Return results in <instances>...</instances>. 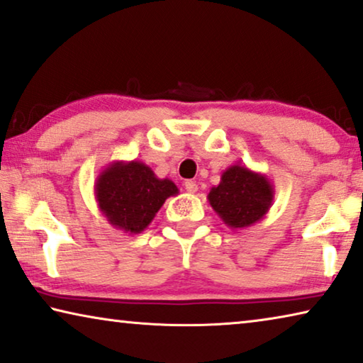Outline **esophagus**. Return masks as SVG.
<instances>
[{
    "label": "esophagus",
    "instance_id": "1",
    "mask_svg": "<svg viewBox=\"0 0 363 363\" xmlns=\"http://www.w3.org/2000/svg\"><path fill=\"white\" fill-rule=\"evenodd\" d=\"M184 187H186V191L189 194H195V192H197V189H199L197 182H195V181H186V184H184Z\"/></svg>",
    "mask_w": 363,
    "mask_h": 363
}]
</instances>
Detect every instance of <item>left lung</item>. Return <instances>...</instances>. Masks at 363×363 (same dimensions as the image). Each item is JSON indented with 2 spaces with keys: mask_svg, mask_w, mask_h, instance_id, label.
<instances>
[{
  "mask_svg": "<svg viewBox=\"0 0 363 363\" xmlns=\"http://www.w3.org/2000/svg\"><path fill=\"white\" fill-rule=\"evenodd\" d=\"M211 208L231 229H245L263 220L274 199L273 182L268 176L233 164L223 171L221 181L206 195Z\"/></svg>",
  "mask_w": 363,
  "mask_h": 363,
  "instance_id": "left-lung-1",
  "label": "left lung"
}]
</instances>
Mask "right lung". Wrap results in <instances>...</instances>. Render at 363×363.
I'll return each mask as SVG.
<instances>
[{
  "label": "right lung",
  "instance_id": "1",
  "mask_svg": "<svg viewBox=\"0 0 363 363\" xmlns=\"http://www.w3.org/2000/svg\"><path fill=\"white\" fill-rule=\"evenodd\" d=\"M95 200L113 228L140 234L148 228L166 199L179 194L168 177L160 179L142 161H113L95 181Z\"/></svg>",
  "mask_w": 363,
  "mask_h": 363
}]
</instances>
